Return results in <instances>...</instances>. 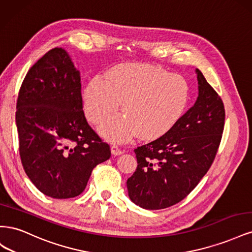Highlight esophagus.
<instances>
[{"label":"esophagus","mask_w":252,"mask_h":252,"mask_svg":"<svg viewBox=\"0 0 252 252\" xmlns=\"http://www.w3.org/2000/svg\"><path fill=\"white\" fill-rule=\"evenodd\" d=\"M124 152V150H122L121 148H120V146H118V145H116V144H113L112 146H111V154L113 155V156H120V155H122Z\"/></svg>","instance_id":"obj_1"}]
</instances>
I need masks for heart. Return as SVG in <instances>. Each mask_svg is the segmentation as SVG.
<instances>
[{
	"label": "heart",
	"mask_w": 252,
	"mask_h": 252,
	"mask_svg": "<svg viewBox=\"0 0 252 252\" xmlns=\"http://www.w3.org/2000/svg\"><path fill=\"white\" fill-rule=\"evenodd\" d=\"M189 96L188 84L147 64H126L91 80L84 90L86 116L94 124L110 117L123 102L124 113L107 120L102 134L113 142L127 141L138 133L154 140L177 123Z\"/></svg>",
	"instance_id": "obj_1"
}]
</instances>
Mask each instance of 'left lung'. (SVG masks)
<instances>
[{"mask_svg": "<svg viewBox=\"0 0 252 252\" xmlns=\"http://www.w3.org/2000/svg\"><path fill=\"white\" fill-rule=\"evenodd\" d=\"M199 96L158 139L134 149L136 170L127 180L130 200L145 209H164L192 191L215 161L225 124V108L196 69Z\"/></svg>", "mask_w": 252, "mask_h": 252, "instance_id": "left-lung-1", "label": "left lung"}]
</instances>
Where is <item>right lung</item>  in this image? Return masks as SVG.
Instances as JSON below:
<instances>
[{
  "instance_id": "add662e5",
  "label": "right lung",
  "mask_w": 252,
  "mask_h": 252,
  "mask_svg": "<svg viewBox=\"0 0 252 252\" xmlns=\"http://www.w3.org/2000/svg\"><path fill=\"white\" fill-rule=\"evenodd\" d=\"M80 71L67 52L53 48L30 68L17 101L21 162L45 195L69 199L85 189L94 168L110 158V146L83 110Z\"/></svg>"
}]
</instances>
